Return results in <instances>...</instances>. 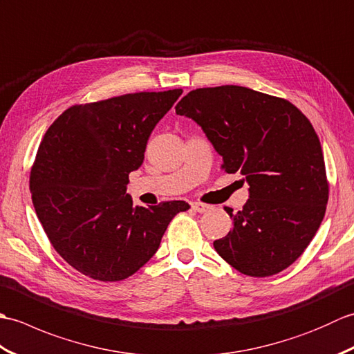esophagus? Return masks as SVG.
I'll use <instances>...</instances> for the list:
<instances>
[{"mask_svg": "<svg viewBox=\"0 0 354 354\" xmlns=\"http://www.w3.org/2000/svg\"><path fill=\"white\" fill-rule=\"evenodd\" d=\"M192 207H193L194 212H198V213H207L208 209L212 208V207L207 205V204H202V202H193Z\"/></svg>", "mask_w": 354, "mask_h": 354, "instance_id": "34e87169", "label": "esophagus"}]
</instances>
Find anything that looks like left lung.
<instances>
[{
	"label": "left lung",
	"instance_id": "8db88e82",
	"mask_svg": "<svg viewBox=\"0 0 354 354\" xmlns=\"http://www.w3.org/2000/svg\"><path fill=\"white\" fill-rule=\"evenodd\" d=\"M193 118L250 199L216 240L221 257L250 277L289 268L317 234L328 201L324 155L312 123L289 100L236 85L193 89L176 104Z\"/></svg>",
	"mask_w": 354,
	"mask_h": 354
}]
</instances>
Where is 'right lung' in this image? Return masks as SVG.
<instances>
[{"label":"right lung","mask_w":354,"mask_h":354,"mask_svg":"<svg viewBox=\"0 0 354 354\" xmlns=\"http://www.w3.org/2000/svg\"><path fill=\"white\" fill-rule=\"evenodd\" d=\"M183 89L135 93L74 104L37 149L30 192L56 252L99 281H122L160 248L170 221L190 205L164 201L133 207L129 173L145 160L147 140Z\"/></svg>","instance_id":"right-lung-1"}]
</instances>
